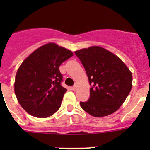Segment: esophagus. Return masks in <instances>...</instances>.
<instances>
[{"label": "esophagus", "mask_w": 150, "mask_h": 150, "mask_svg": "<svg viewBox=\"0 0 150 150\" xmlns=\"http://www.w3.org/2000/svg\"><path fill=\"white\" fill-rule=\"evenodd\" d=\"M71 89H72L73 91H76V86H73L72 88H71Z\"/></svg>", "instance_id": "34e87169"}]
</instances>
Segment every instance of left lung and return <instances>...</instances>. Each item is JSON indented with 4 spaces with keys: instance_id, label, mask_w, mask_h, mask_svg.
<instances>
[{
    "instance_id": "8db88e82",
    "label": "left lung",
    "mask_w": 150,
    "mask_h": 150,
    "mask_svg": "<svg viewBox=\"0 0 150 150\" xmlns=\"http://www.w3.org/2000/svg\"><path fill=\"white\" fill-rule=\"evenodd\" d=\"M74 52L84 66L91 86L89 99L80 102L82 109L95 117L116 112L132 88L129 68L117 55L100 46H90Z\"/></svg>"
}]
</instances>
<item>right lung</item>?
<instances>
[{
    "label": "right lung",
    "mask_w": 150,
    "mask_h": 150,
    "mask_svg": "<svg viewBox=\"0 0 150 150\" xmlns=\"http://www.w3.org/2000/svg\"><path fill=\"white\" fill-rule=\"evenodd\" d=\"M72 52L55 43L34 50L22 62L16 74L14 91L21 107L38 118H47L60 108L67 89L61 86L59 66Z\"/></svg>",
    "instance_id": "obj_1"
}]
</instances>
